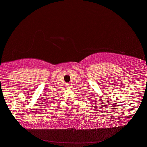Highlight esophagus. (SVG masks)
<instances>
[{
	"instance_id": "34e87169",
	"label": "esophagus",
	"mask_w": 147,
	"mask_h": 147,
	"mask_svg": "<svg viewBox=\"0 0 147 147\" xmlns=\"http://www.w3.org/2000/svg\"><path fill=\"white\" fill-rule=\"evenodd\" d=\"M66 87H69V84H66Z\"/></svg>"
}]
</instances>
